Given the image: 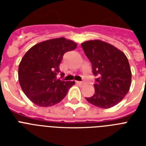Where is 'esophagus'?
Returning a JSON list of instances; mask_svg holds the SVG:
<instances>
[{
  "mask_svg": "<svg viewBox=\"0 0 146 146\" xmlns=\"http://www.w3.org/2000/svg\"><path fill=\"white\" fill-rule=\"evenodd\" d=\"M76 83H78V84L80 85H82L83 84V82H79V81H78V82H76Z\"/></svg>",
  "mask_w": 146,
  "mask_h": 146,
  "instance_id": "34e87169",
  "label": "esophagus"
}]
</instances>
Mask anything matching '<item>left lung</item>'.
I'll list each match as a JSON object with an SVG mask.
<instances>
[{
  "label": "left lung",
  "mask_w": 146,
  "mask_h": 146,
  "mask_svg": "<svg viewBox=\"0 0 146 146\" xmlns=\"http://www.w3.org/2000/svg\"><path fill=\"white\" fill-rule=\"evenodd\" d=\"M97 76L95 94L87 102L102 108H110L123 99L131 86L132 73L127 56L121 50L100 40L81 44Z\"/></svg>",
  "instance_id": "left-lung-1"
}]
</instances>
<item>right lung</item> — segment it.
Here are the masks:
<instances>
[{
    "label": "right lung",
    "mask_w": 146,
    "mask_h": 146,
    "mask_svg": "<svg viewBox=\"0 0 146 146\" xmlns=\"http://www.w3.org/2000/svg\"><path fill=\"white\" fill-rule=\"evenodd\" d=\"M76 46L71 40L58 38L36 44L25 54L19 63L18 77L31 102L38 106L50 107L64 99L75 82L62 81L57 75L64 54Z\"/></svg>",
    "instance_id": "1"
}]
</instances>
